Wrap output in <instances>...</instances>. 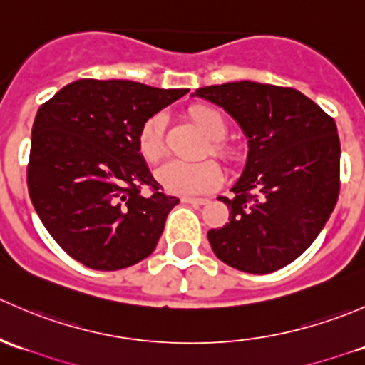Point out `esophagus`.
<instances>
[{"label":"esophagus","instance_id":"obj_1","mask_svg":"<svg viewBox=\"0 0 365 365\" xmlns=\"http://www.w3.org/2000/svg\"><path fill=\"white\" fill-rule=\"evenodd\" d=\"M182 203L187 205H206L208 200L206 197H182Z\"/></svg>","mask_w":365,"mask_h":365}]
</instances>
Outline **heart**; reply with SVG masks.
<instances>
[{
  "label": "heart",
  "mask_w": 365,
  "mask_h": 365,
  "mask_svg": "<svg viewBox=\"0 0 365 365\" xmlns=\"http://www.w3.org/2000/svg\"><path fill=\"white\" fill-rule=\"evenodd\" d=\"M194 123L208 135L203 155H215L226 164H237L240 160V150L237 145L224 139L227 123L224 114L208 104H196L189 109ZM165 128L168 118L164 113H153L146 118L138 130V150L146 162H157L165 153ZM157 180L171 194H205L215 189L222 182V169L212 159L196 162L169 160L157 169Z\"/></svg>",
  "instance_id": "b5f03b06"
}]
</instances>
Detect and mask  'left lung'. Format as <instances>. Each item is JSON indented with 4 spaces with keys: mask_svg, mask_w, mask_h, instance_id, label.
I'll return each instance as SVG.
<instances>
[{
    "mask_svg": "<svg viewBox=\"0 0 365 365\" xmlns=\"http://www.w3.org/2000/svg\"><path fill=\"white\" fill-rule=\"evenodd\" d=\"M226 109L249 138L244 175L219 197L230 222L208 231L213 252L247 274H270L314 242L339 197L336 121L298 90L251 81L196 90Z\"/></svg>",
    "mask_w": 365,
    "mask_h": 365,
    "instance_id": "left-lung-1",
    "label": "left lung"
}]
</instances>
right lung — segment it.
<instances>
[{"label":"right lung","instance_id":"add662e5","mask_svg":"<svg viewBox=\"0 0 365 365\" xmlns=\"http://www.w3.org/2000/svg\"><path fill=\"white\" fill-rule=\"evenodd\" d=\"M189 90L79 79L43 102L31 130L28 192L56 244L93 270H120L155 249L178 197L168 196L138 150L150 114ZM150 190L145 197L140 190Z\"/></svg>","mask_w":365,"mask_h":365}]
</instances>
